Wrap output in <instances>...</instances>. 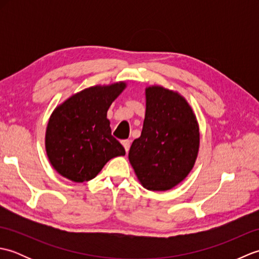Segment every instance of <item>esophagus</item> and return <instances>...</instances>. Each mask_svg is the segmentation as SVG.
<instances>
[{
    "label": "esophagus",
    "instance_id": "obj_1",
    "mask_svg": "<svg viewBox=\"0 0 259 259\" xmlns=\"http://www.w3.org/2000/svg\"><path fill=\"white\" fill-rule=\"evenodd\" d=\"M121 144H122V146H123V148H124L125 152H128V151H129V149H130L131 141H130V140H122V141H121Z\"/></svg>",
    "mask_w": 259,
    "mask_h": 259
}]
</instances>
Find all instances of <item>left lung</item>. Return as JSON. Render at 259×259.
Wrapping results in <instances>:
<instances>
[{
  "label": "left lung",
  "instance_id": "obj_1",
  "mask_svg": "<svg viewBox=\"0 0 259 259\" xmlns=\"http://www.w3.org/2000/svg\"><path fill=\"white\" fill-rule=\"evenodd\" d=\"M199 144V124L186 99L161 85L147 87L144 126L129 150L142 187L166 191L180 184L195 166Z\"/></svg>",
  "mask_w": 259,
  "mask_h": 259
}]
</instances>
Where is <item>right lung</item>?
I'll return each instance as SVG.
<instances>
[{"instance_id": "1", "label": "right lung", "mask_w": 259, "mask_h": 259, "mask_svg": "<svg viewBox=\"0 0 259 259\" xmlns=\"http://www.w3.org/2000/svg\"><path fill=\"white\" fill-rule=\"evenodd\" d=\"M125 87L120 81L87 88L54 109L47 125L46 150L62 177L74 183L89 181L110 159L125 155L107 118L108 109Z\"/></svg>"}]
</instances>
